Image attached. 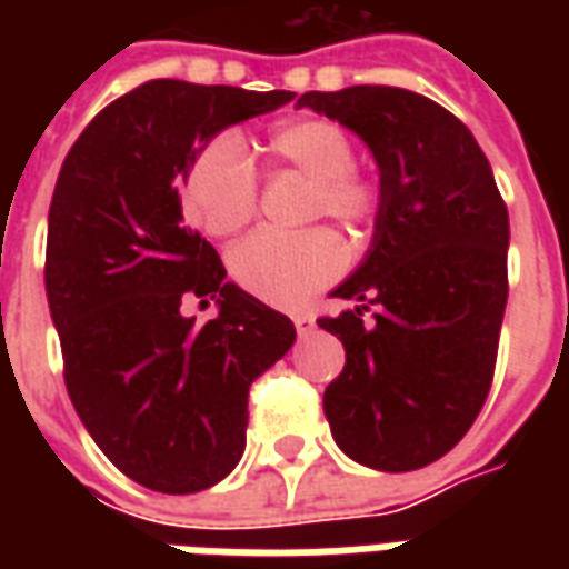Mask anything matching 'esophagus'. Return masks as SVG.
<instances>
[{
  "instance_id": "1",
  "label": "esophagus",
  "mask_w": 569,
  "mask_h": 569,
  "mask_svg": "<svg viewBox=\"0 0 569 569\" xmlns=\"http://www.w3.org/2000/svg\"><path fill=\"white\" fill-rule=\"evenodd\" d=\"M292 322H296V332L301 335V338L313 332V317H308V313H296V317H292Z\"/></svg>"
}]
</instances>
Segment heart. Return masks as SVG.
Returning a JSON list of instances; mask_svg holds the SVG:
<instances>
[{
  "label": "heart",
  "instance_id": "obj_1",
  "mask_svg": "<svg viewBox=\"0 0 569 569\" xmlns=\"http://www.w3.org/2000/svg\"><path fill=\"white\" fill-rule=\"evenodd\" d=\"M277 167L313 179L310 216L369 228L381 212V186L353 170V140L329 118L283 121L261 140ZM186 210L212 237L237 234L256 216L259 179L234 137H216L191 158L182 186ZM347 252L332 231H259L231 252V273L247 292L277 308H296L345 271Z\"/></svg>",
  "mask_w": 569,
  "mask_h": 569
}]
</instances>
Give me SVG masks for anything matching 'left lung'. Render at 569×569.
Returning <instances> with one entry per match:
<instances>
[{
	"mask_svg": "<svg viewBox=\"0 0 569 569\" xmlns=\"http://www.w3.org/2000/svg\"><path fill=\"white\" fill-rule=\"evenodd\" d=\"M298 106L369 146L383 194L369 256L332 292L357 308L317 320L347 357L322 411L350 460L420 469L463 439L488 399L509 296V212L476 137L429 97L357 84L301 93Z\"/></svg>",
	"mask_w": 569,
	"mask_h": 569,
	"instance_id": "obj_1",
	"label": "left lung"
}]
</instances>
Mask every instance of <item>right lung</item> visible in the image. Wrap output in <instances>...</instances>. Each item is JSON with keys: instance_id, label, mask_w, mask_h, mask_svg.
Returning <instances> with one entry per match:
<instances>
[{"instance_id": "1", "label": "right lung", "mask_w": 569, "mask_h": 569, "mask_svg": "<svg viewBox=\"0 0 569 569\" xmlns=\"http://www.w3.org/2000/svg\"><path fill=\"white\" fill-rule=\"evenodd\" d=\"M292 91L154 79L84 128L48 210L44 292L81 423L112 463L158 493H198L243 457L249 387L296 326L240 286L182 219L188 163L231 124ZM186 297H216L207 323Z\"/></svg>"}]
</instances>
